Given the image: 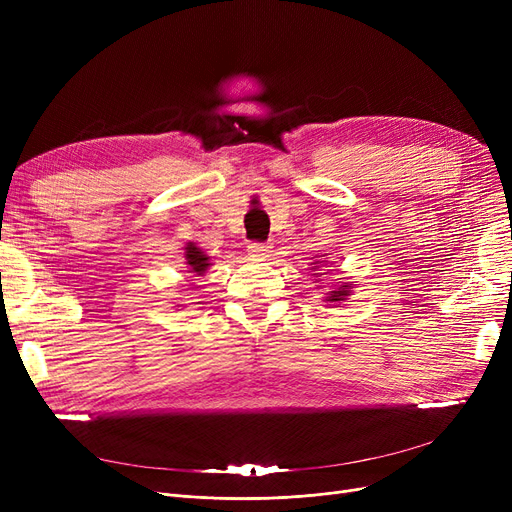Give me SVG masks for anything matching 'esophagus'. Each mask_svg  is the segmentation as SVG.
Segmentation results:
<instances>
[{"label":"esophagus","instance_id":"34e87169","mask_svg":"<svg viewBox=\"0 0 512 512\" xmlns=\"http://www.w3.org/2000/svg\"><path fill=\"white\" fill-rule=\"evenodd\" d=\"M247 251H249V255H251V257L261 259V257H267V253H270V247H267V245H261V242H251V245L247 247Z\"/></svg>","mask_w":512,"mask_h":512}]
</instances>
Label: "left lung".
Masks as SVG:
<instances>
[{
    "mask_svg": "<svg viewBox=\"0 0 512 512\" xmlns=\"http://www.w3.org/2000/svg\"><path fill=\"white\" fill-rule=\"evenodd\" d=\"M330 263H332V261H328L326 255H319V259H315V261L311 263V272H313L315 282H319L321 276L334 274V270H330ZM353 288H355L353 282H344V278H336V280L332 282L330 290L326 292V299H324V301H326V303H332V305H338V303H342V301H346L348 297H351Z\"/></svg>",
    "mask_w": 512,
    "mask_h": 512,
    "instance_id": "left-lung-1",
    "label": "left lung"
}]
</instances>
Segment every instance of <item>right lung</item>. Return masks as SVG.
<instances>
[{"label": "right lung", "mask_w": 512, "mask_h": 512, "mask_svg": "<svg viewBox=\"0 0 512 512\" xmlns=\"http://www.w3.org/2000/svg\"><path fill=\"white\" fill-rule=\"evenodd\" d=\"M184 259H186V267H188V274H195L193 278H201L205 272H207V267L211 265L209 261V255L201 249V247H197L195 242H186V247H184Z\"/></svg>", "instance_id": "1"}]
</instances>
